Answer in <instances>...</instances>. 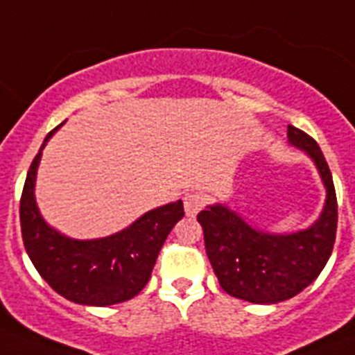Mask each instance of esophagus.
Here are the masks:
<instances>
[{
    "label": "esophagus",
    "instance_id": "obj_1",
    "mask_svg": "<svg viewBox=\"0 0 355 355\" xmlns=\"http://www.w3.org/2000/svg\"><path fill=\"white\" fill-rule=\"evenodd\" d=\"M206 205V195L200 191H191L184 197V208H186V216L195 217Z\"/></svg>",
    "mask_w": 355,
    "mask_h": 355
}]
</instances>
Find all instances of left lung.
Returning <instances> with one entry per match:
<instances>
[{
    "mask_svg": "<svg viewBox=\"0 0 355 355\" xmlns=\"http://www.w3.org/2000/svg\"><path fill=\"white\" fill-rule=\"evenodd\" d=\"M289 144L315 162L326 188L319 219L306 230H256L228 206H208L197 216L214 272L228 295L252 304H276L304 291L330 259L337 232V197L330 167L311 136L287 127Z\"/></svg>",
    "mask_w": 355,
    "mask_h": 355,
    "instance_id": "1",
    "label": "left lung"
}]
</instances>
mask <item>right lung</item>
Here are the masks:
<instances>
[{"mask_svg": "<svg viewBox=\"0 0 355 355\" xmlns=\"http://www.w3.org/2000/svg\"><path fill=\"white\" fill-rule=\"evenodd\" d=\"M58 127L46 136L25 178L19 200L25 250L42 278L71 302L103 308L130 300L149 282L162 245L184 217L182 200L147 211L108 237L71 239L57 232L38 211L35 182L42 150Z\"/></svg>", "mask_w": 355, "mask_h": 355, "instance_id": "right-lung-1", "label": "right lung"}]
</instances>
